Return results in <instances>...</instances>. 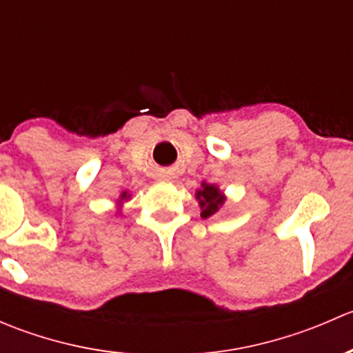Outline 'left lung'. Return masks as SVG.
<instances>
[{
  "label": "left lung",
  "instance_id": "8db88e82",
  "mask_svg": "<svg viewBox=\"0 0 353 353\" xmlns=\"http://www.w3.org/2000/svg\"><path fill=\"white\" fill-rule=\"evenodd\" d=\"M194 196H196L199 208H201V213H199L201 219H208V216L219 213L227 201V196L216 184L205 183V181L201 183V188L196 190Z\"/></svg>",
  "mask_w": 353,
  "mask_h": 353
}]
</instances>
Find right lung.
Listing matches in <instances>:
<instances>
[{"mask_svg": "<svg viewBox=\"0 0 353 353\" xmlns=\"http://www.w3.org/2000/svg\"><path fill=\"white\" fill-rule=\"evenodd\" d=\"M131 199V194L128 193V191H121L119 198H117L116 201V215H123V205L126 201H130Z\"/></svg>", "mask_w": 353, "mask_h": 353, "instance_id": "right-lung-1", "label": "right lung"}]
</instances>
